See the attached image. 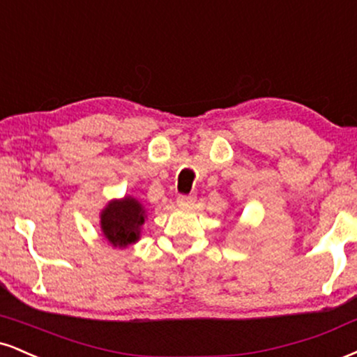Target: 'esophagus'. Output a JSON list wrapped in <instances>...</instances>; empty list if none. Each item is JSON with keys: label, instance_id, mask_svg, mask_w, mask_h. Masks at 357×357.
<instances>
[{"label": "esophagus", "instance_id": "34e87169", "mask_svg": "<svg viewBox=\"0 0 357 357\" xmlns=\"http://www.w3.org/2000/svg\"><path fill=\"white\" fill-rule=\"evenodd\" d=\"M176 203H178L179 208H191L196 203V196H178Z\"/></svg>", "mask_w": 357, "mask_h": 357}]
</instances>
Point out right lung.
Wrapping results in <instances>:
<instances>
[{
	"instance_id": "right-lung-1",
	"label": "right lung",
	"mask_w": 357,
	"mask_h": 357,
	"mask_svg": "<svg viewBox=\"0 0 357 357\" xmlns=\"http://www.w3.org/2000/svg\"><path fill=\"white\" fill-rule=\"evenodd\" d=\"M144 221L146 209L135 196L111 199L100 213L102 236L111 246L119 249L139 241Z\"/></svg>"
}]
</instances>
